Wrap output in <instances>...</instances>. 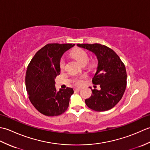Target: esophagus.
Returning <instances> with one entry per match:
<instances>
[{
    "mask_svg": "<svg viewBox=\"0 0 150 150\" xmlns=\"http://www.w3.org/2000/svg\"><path fill=\"white\" fill-rule=\"evenodd\" d=\"M74 90H75V91H79L81 90V88H75L74 89Z\"/></svg>",
    "mask_w": 150,
    "mask_h": 150,
    "instance_id": "esophagus-1",
    "label": "esophagus"
}]
</instances>
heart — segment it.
Masks as SVG:
<instances>
[{
  "label": "heart",
  "instance_id": "b5f03b06",
  "mask_svg": "<svg viewBox=\"0 0 150 150\" xmlns=\"http://www.w3.org/2000/svg\"><path fill=\"white\" fill-rule=\"evenodd\" d=\"M71 56L73 58L75 59L77 61L81 64H83L84 63H87L88 61V56L87 53L85 52L84 50L82 49H75L73 50L71 53ZM65 66V60L64 59L60 60V68L61 69L64 68ZM75 82L76 84L80 85L82 84V81L80 79H75Z\"/></svg>",
  "mask_w": 150,
  "mask_h": 150
}]
</instances>
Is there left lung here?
<instances>
[{
	"mask_svg": "<svg viewBox=\"0 0 150 150\" xmlns=\"http://www.w3.org/2000/svg\"><path fill=\"white\" fill-rule=\"evenodd\" d=\"M77 46L95 54L98 64L92 82L100 90H91V97L85 100L90 109L104 111L113 108L122 98L126 87L125 66L113 50L100 44H79ZM91 89V88H90Z\"/></svg>",
	"mask_w": 150,
	"mask_h": 150,
	"instance_id": "obj_1",
	"label": "left lung"
}]
</instances>
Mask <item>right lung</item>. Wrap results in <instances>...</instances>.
Segmentation results:
<instances>
[{
	"mask_svg": "<svg viewBox=\"0 0 150 150\" xmlns=\"http://www.w3.org/2000/svg\"><path fill=\"white\" fill-rule=\"evenodd\" d=\"M72 44H48L35 53L28 65L26 87L30 100L40 113L57 116L69 106L73 93L71 88L57 91L55 79L60 75V62L63 54L74 46Z\"/></svg>",
	"mask_w": 150,
	"mask_h": 150,
	"instance_id": "add662e5",
	"label": "right lung"
}]
</instances>
